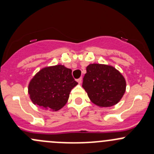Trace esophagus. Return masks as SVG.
Segmentation results:
<instances>
[{"label": "esophagus", "instance_id": "34e87169", "mask_svg": "<svg viewBox=\"0 0 154 154\" xmlns=\"http://www.w3.org/2000/svg\"><path fill=\"white\" fill-rule=\"evenodd\" d=\"M77 83H79V84H80V83H82V77H80V78H79V79H77Z\"/></svg>", "mask_w": 154, "mask_h": 154}]
</instances>
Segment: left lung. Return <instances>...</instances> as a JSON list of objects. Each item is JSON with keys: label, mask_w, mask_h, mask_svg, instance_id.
I'll list each match as a JSON object with an SVG mask.
<instances>
[{"label": "left lung", "mask_w": 154, "mask_h": 154, "mask_svg": "<svg viewBox=\"0 0 154 154\" xmlns=\"http://www.w3.org/2000/svg\"><path fill=\"white\" fill-rule=\"evenodd\" d=\"M83 88L92 103L100 107L116 105L126 90L125 77L112 66L90 64L83 77Z\"/></svg>", "instance_id": "1"}]
</instances>
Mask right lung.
I'll return each mask as SVG.
<instances>
[{"mask_svg":"<svg viewBox=\"0 0 154 154\" xmlns=\"http://www.w3.org/2000/svg\"><path fill=\"white\" fill-rule=\"evenodd\" d=\"M71 72L62 65L40 70L29 83L28 93L32 103L43 109H60L67 103L71 89L77 85Z\"/></svg>","mask_w":154,"mask_h":154,"instance_id":"add662e5","label":"right lung"}]
</instances>
